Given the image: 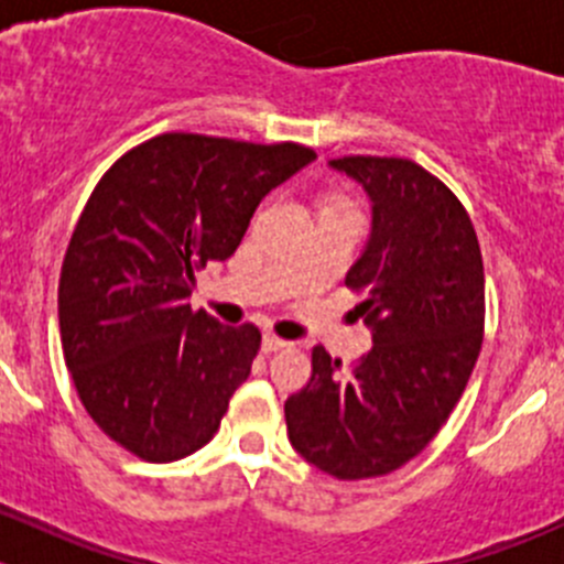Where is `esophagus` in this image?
Masks as SVG:
<instances>
[{
    "instance_id": "1",
    "label": "esophagus",
    "mask_w": 564,
    "mask_h": 564,
    "mask_svg": "<svg viewBox=\"0 0 564 564\" xmlns=\"http://www.w3.org/2000/svg\"><path fill=\"white\" fill-rule=\"evenodd\" d=\"M289 340L278 338V335H264V340H261V349L264 351H281V349H289Z\"/></svg>"
}]
</instances>
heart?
Returning <instances> with one entry per match:
<instances>
[{"mask_svg": "<svg viewBox=\"0 0 564 564\" xmlns=\"http://www.w3.org/2000/svg\"><path fill=\"white\" fill-rule=\"evenodd\" d=\"M335 204H346V202H344V198H335V202H329L327 207H335Z\"/></svg>", "mask_w": 564, "mask_h": 564, "instance_id": "obj_1", "label": "heart"}]
</instances>
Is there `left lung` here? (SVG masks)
<instances>
[{"label": "left lung", "instance_id": "left-lung-1", "mask_svg": "<svg viewBox=\"0 0 564 564\" xmlns=\"http://www.w3.org/2000/svg\"><path fill=\"white\" fill-rule=\"evenodd\" d=\"M329 166L373 204L371 240L346 272L373 346L349 371L314 346L308 384L283 412L308 464L368 480L425 451L456 409L482 346L486 275L469 213L440 176L406 158L346 155Z\"/></svg>", "mask_w": 564, "mask_h": 564}]
</instances>
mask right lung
<instances>
[{
  "instance_id": "1",
  "label": "right lung",
  "mask_w": 564,
  "mask_h": 564,
  "mask_svg": "<svg viewBox=\"0 0 564 564\" xmlns=\"http://www.w3.org/2000/svg\"><path fill=\"white\" fill-rule=\"evenodd\" d=\"M314 158L294 141L161 133L95 185L59 272L62 351L89 417L135 458H185L218 431L261 333L193 311L196 272L229 259L261 198Z\"/></svg>"
}]
</instances>
